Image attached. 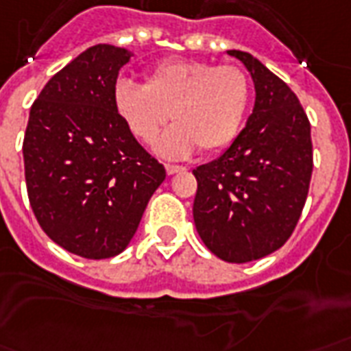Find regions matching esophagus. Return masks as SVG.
<instances>
[{"label":"esophagus","mask_w":351,"mask_h":351,"mask_svg":"<svg viewBox=\"0 0 351 351\" xmlns=\"http://www.w3.org/2000/svg\"><path fill=\"white\" fill-rule=\"evenodd\" d=\"M165 171H167V175H175V173L186 171V167H182V165H173V163H167V165H165Z\"/></svg>","instance_id":"1"}]
</instances>
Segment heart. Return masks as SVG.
Instances as JSON below:
<instances>
[{
    "label": "heart",
    "instance_id": "obj_1",
    "mask_svg": "<svg viewBox=\"0 0 351 351\" xmlns=\"http://www.w3.org/2000/svg\"><path fill=\"white\" fill-rule=\"evenodd\" d=\"M249 100L251 83L240 66L191 59L163 61L145 85L119 80L113 89L117 115L141 143L154 141L171 111L175 124L156 145L165 158H186L197 147L202 152L228 147L240 134Z\"/></svg>",
    "mask_w": 351,
    "mask_h": 351
}]
</instances>
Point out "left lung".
<instances>
[{
  "label": "left lung",
  "mask_w": 351,
  "mask_h": 351,
  "mask_svg": "<svg viewBox=\"0 0 351 351\" xmlns=\"http://www.w3.org/2000/svg\"><path fill=\"white\" fill-rule=\"evenodd\" d=\"M227 53L253 77L255 108L232 145L193 171V221L215 256L243 264L277 251L294 232L313 175V143L287 83L247 51Z\"/></svg>",
  "instance_id": "1"
}]
</instances>
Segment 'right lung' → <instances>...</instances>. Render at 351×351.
<instances>
[{
    "mask_svg": "<svg viewBox=\"0 0 351 351\" xmlns=\"http://www.w3.org/2000/svg\"><path fill=\"white\" fill-rule=\"evenodd\" d=\"M130 53L96 44L57 72L29 111L23 167L31 208L57 245L83 258L123 253L165 169L117 115Z\"/></svg>",
    "mask_w": 351,
    "mask_h": 351,
    "instance_id": "right-lung-1",
    "label": "right lung"
}]
</instances>
